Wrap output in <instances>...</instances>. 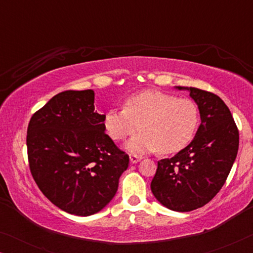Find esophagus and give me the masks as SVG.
Masks as SVG:
<instances>
[{
  "label": "esophagus",
  "instance_id": "obj_1",
  "mask_svg": "<svg viewBox=\"0 0 253 253\" xmlns=\"http://www.w3.org/2000/svg\"><path fill=\"white\" fill-rule=\"evenodd\" d=\"M141 159H143V158L139 157V155L130 154V162H131V164H137V162H139Z\"/></svg>",
  "mask_w": 253,
  "mask_h": 253
}]
</instances>
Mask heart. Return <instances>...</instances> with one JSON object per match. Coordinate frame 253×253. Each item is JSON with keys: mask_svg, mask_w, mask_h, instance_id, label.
<instances>
[{"mask_svg": "<svg viewBox=\"0 0 253 253\" xmlns=\"http://www.w3.org/2000/svg\"><path fill=\"white\" fill-rule=\"evenodd\" d=\"M198 122V107L192 100L153 89L129 96L124 109H110L103 117L106 132L115 141L143 130L126 144L136 154L181 151L195 136Z\"/></svg>", "mask_w": 253, "mask_h": 253, "instance_id": "obj_1", "label": "heart"}]
</instances>
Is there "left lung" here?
I'll return each instance as SVG.
<instances>
[{
    "label": "left lung",
    "instance_id": "8db88e82",
    "mask_svg": "<svg viewBox=\"0 0 253 253\" xmlns=\"http://www.w3.org/2000/svg\"><path fill=\"white\" fill-rule=\"evenodd\" d=\"M176 88L189 92L202 123L188 146L158 161L151 190L167 209L190 212L206 205L223 186L236 159L240 136L229 108L219 96L196 87Z\"/></svg>",
    "mask_w": 253,
    "mask_h": 253
}]
</instances>
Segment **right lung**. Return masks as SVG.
<instances>
[{"instance_id": "right-lung-1", "label": "right lung", "mask_w": 253, "mask_h": 253, "mask_svg": "<svg viewBox=\"0 0 253 253\" xmlns=\"http://www.w3.org/2000/svg\"><path fill=\"white\" fill-rule=\"evenodd\" d=\"M94 91H65L31 117L30 169L41 192L58 209L79 216L101 211L114 198L129 155L105 133Z\"/></svg>"}]
</instances>
